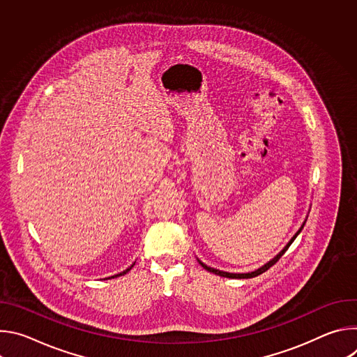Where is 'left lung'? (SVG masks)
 <instances>
[{"label":"left lung","mask_w":357,"mask_h":357,"mask_svg":"<svg viewBox=\"0 0 357 357\" xmlns=\"http://www.w3.org/2000/svg\"><path fill=\"white\" fill-rule=\"evenodd\" d=\"M307 222V220H305ZM305 222L301 225V227H299V230L292 236V238L287 243V245L277 254V256L273 259V260H270L268 263H266L264 266H261L260 268H257V270H254V271H251V273H227V271H222V270H218V268H213V267H209V266H206L205 263H202L199 259H197V261H199V264L205 268V270H208V271H211V273H213V274H216V275H220V277H226V278H237V280H241V278H252V277H257V275H260V274H263V273H266L270 267H273L281 257H282V254L288 250V247L292 244V241L296 238V236L301 233V230L303 229V226H305Z\"/></svg>","instance_id":"1"}]
</instances>
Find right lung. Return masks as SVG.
Listing matches in <instances>:
<instances>
[{"instance_id": "1", "label": "right lung", "mask_w": 357, "mask_h": 357, "mask_svg": "<svg viewBox=\"0 0 357 357\" xmlns=\"http://www.w3.org/2000/svg\"><path fill=\"white\" fill-rule=\"evenodd\" d=\"M134 264H135V263H134ZM134 264H132L131 267H128L127 270H124L123 273H120V274H116V275H113V277H109V278H116V277H120V275H124V274H127V273H128V271H130V270L134 267ZM106 280H107V278H106Z\"/></svg>"}]
</instances>
